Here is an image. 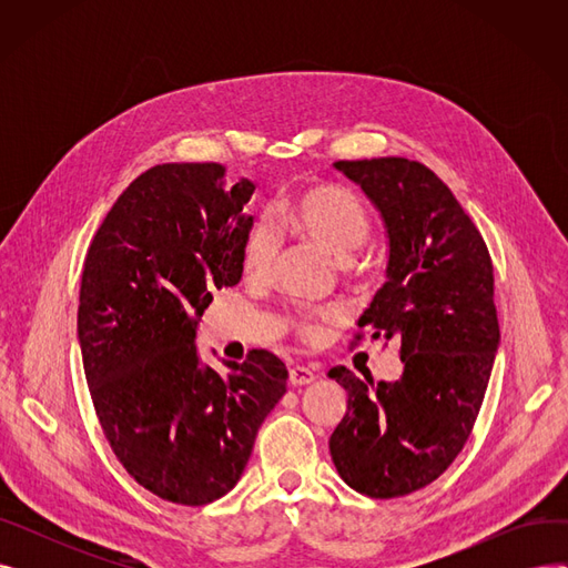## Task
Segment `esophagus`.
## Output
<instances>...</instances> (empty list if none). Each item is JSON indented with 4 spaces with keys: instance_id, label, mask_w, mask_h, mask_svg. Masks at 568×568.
Masks as SVG:
<instances>
[{
    "instance_id": "obj_1",
    "label": "esophagus",
    "mask_w": 568,
    "mask_h": 568,
    "mask_svg": "<svg viewBox=\"0 0 568 568\" xmlns=\"http://www.w3.org/2000/svg\"><path fill=\"white\" fill-rule=\"evenodd\" d=\"M315 379V373L311 371V368H306V366H294V368H290V384L292 386H306V384H311Z\"/></svg>"
}]
</instances>
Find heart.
Wrapping results in <instances>:
<instances>
[{
  "mask_svg": "<svg viewBox=\"0 0 568 568\" xmlns=\"http://www.w3.org/2000/svg\"><path fill=\"white\" fill-rule=\"evenodd\" d=\"M278 219L292 232L317 244L338 262H347L371 234V219L362 200L352 191L334 184L311 186L292 195L283 202ZM276 248L278 242L274 227L266 221L253 223L242 246L244 274L248 278H264L272 272ZM332 320H336V311L317 308L300 313L292 324L294 332L306 343H317L324 332V322Z\"/></svg>",
  "mask_w": 568,
  "mask_h": 568,
  "instance_id": "b5f03b06",
  "label": "heart"
}]
</instances>
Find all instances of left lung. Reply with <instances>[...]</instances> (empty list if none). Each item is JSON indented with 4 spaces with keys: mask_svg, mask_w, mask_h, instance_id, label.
<instances>
[{
    "mask_svg": "<svg viewBox=\"0 0 568 568\" xmlns=\"http://www.w3.org/2000/svg\"><path fill=\"white\" fill-rule=\"evenodd\" d=\"M368 195L389 236L386 283L359 317L400 341V379L329 371L347 412L329 452L356 493L392 499L433 484L479 416L499 345L493 260L481 232L424 163L386 156L334 163ZM356 334L354 341H362Z\"/></svg>",
    "mask_w": 568,
    "mask_h": 568,
    "instance_id": "8db88e82",
    "label": "left lung"
}]
</instances>
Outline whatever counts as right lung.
I'll return each instance as SVG.
<instances>
[{
    "label": "right lung",
    "instance_id": "add662e5",
    "mask_svg": "<svg viewBox=\"0 0 568 568\" xmlns=\"http://www.w3.org/2000/svg\"><path fill=\"white\" fill-rule=\"evenodd\" d=\"M255 184L219 163H163L116 197L87 251L78 338L89 394L116 460L161 499L202 506L230 493L266 414L285 394L276 354L251 349L216 373L197 322L242 278Z\"/></svg>",
    "mask_w": 568,
    "mask_h": 568
}]
</instances>
